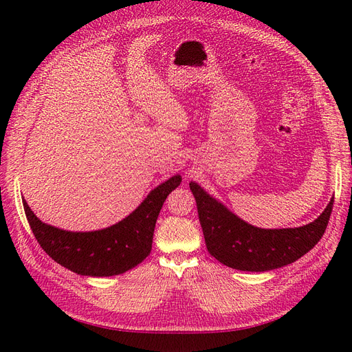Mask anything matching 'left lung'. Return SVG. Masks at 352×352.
<instances>
[{"label":"left lung","mask_w":352,"mask_h":352,"mask_svg":"<svg viewBox=\"0 0 352 352\" xmlns=\"http://www.w3.org/2000/svg\"><path fill=\"white\" fill-rule=\"evenodd\" d=\"M195 197L198 217L208 252L228 267L242 272H267L301 258L322 239L333 198L320 217L310 225L295 229H260L211 198L197 184H189Z\"/></svg>","instance_id":"8db88e82"}]
</instances>
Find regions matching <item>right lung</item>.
I'll return each mask as SVG.
<instances>
[{
  "label": "right lung",
  "mask_w": 352,
  "mask_h": 352,
  "mask_svg": "<svg viewBox=\"0 0 352 352\" xmlns=\"http://www.w3.org/2000/svg\"><path fill=\"white\" fill-rule=\"evenodd\" d=\"M182 177H170L151 190L131 216L107 229L67 232L42 223L23 199L32 232L50 257L82 276H114L133 269L151 252L158 212Z\"/></svg>",
  "instance_id": "add662e5"
}]
</instances>
